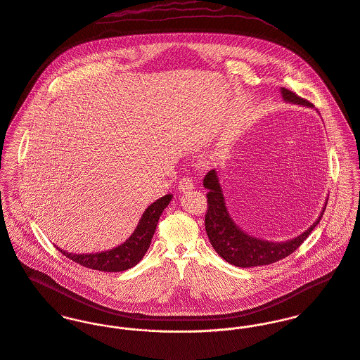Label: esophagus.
Masks as SVG:
<instances>
[{"label":"esophagus","mask_w":360,"mask_h":360,"mask_svg":"<svg viewBox=\"0 0 360 360\" xmlns=\"http://www.w3.org/2000/svg\"><path fill=\"white\" fill-rule=\"evenodd\" d=\"M193 188H195V185H193V181H192V179H189V178H182V179L179 181L178 189H179L181 192H188V191H192Z\"/></svg>","instance_id":"1"}]
</instances>
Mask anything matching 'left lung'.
Wrapping results in <instances>:
<instances>
[{
	"label": "left lung",
	"mask_w": 360,
	"mask_h": 360,
	"mask_svg": "<svg viewBox=\"0 0 360 360\" xmlns=\"http://www.w3.org/2000/svg\"><path fill=\"white\" fill-rule=\"evenodd\" d=\"M281 96L285 103L303 105L309 108L313 107V104L300 98L285 87H281ZM203 186L209 191V209L205 219V225L210 243L225 262L242 269L271 264L295 252L302 245V242L310 235V232L319 225L328 200L326 199L320 216L316 218V221L306 231H303L300 235L292 239L274 242L249 235L242 228H239V225L232 219L226 207L224 191L217 169H212L207 172V175L203 179Z\"/></svg>",
	"instance_id": "1"
}]
</instances>
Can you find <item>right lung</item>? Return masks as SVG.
Segmentation results:
<instances>
[{
	"label": "right lung",
	"instance_id": "right-lung-1",
	"mask_svg": "<svg viewBox=\"0 0 360 360\" xmlns=\"http://www.w3.org/2000/svg\"><path fill=\"white\" fill-rule=\"evenodd\" d=\"M171 200L172 195L169 193L151 203L144 210L132 235L124 243L110 250L96 253H70L64 249H60L58 246L57 249L75 263H79L80 266L87 269L105 273H120L129 270L143 259L144 253L151 243V238L154 235L160 216L162 214L164 209L171 203Z\"/></svg>",
	"mask_w": 360,
	"mask_h": 360
}]
</instances>
